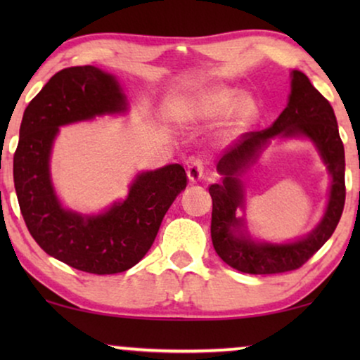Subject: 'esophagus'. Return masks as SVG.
<instances>
[{"label":"esophagus","mask_w":360,"mask_h":360,"mask_svg":"<svg viewBox=\"0 0 360 360\" xmlns=\"http://www.w3.org/2000/svg\"><path fill=\"white\" fill-rule=\"evenodd\" d=\"M205 160L200 159V157H196V159H191L190 164H188V170H186V175H188V180L190 181H200L203 179L205 175Z\"/></svg>","instance_id":"34e87169"}]
</instances>
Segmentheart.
I'll use <instances>...</instances> for the list:
<instances>
[{"instance_id":"b5f03b06","label":"heart","mask_w":360,"mask_h":360,"mask_svg":"<svg viewBox=\"0 0 360 360\" xmlns=\"http://www.w3.org/2000/svg\"><path fill=\"white\" fill-rule=\"evenodd\" d=\"M238 103V93L229 88H216L201 95H196L190 100H184L172 108L170 116L179 122H198L214 120L224 112H228ZM255 111V105L250 98L239 101L236 110V120L239 124L248 122Z\"/></svg>"}]
</instances>
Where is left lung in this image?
Returning a JSON list of instances; mask_svg holds the SVG:
<instances>
[{
	"label": "left lung",
	"mask_w": 360,
	"mask_h": 360,
	"mask_svg": "<svg viewBox=\"0 0 360 360\" xmlns=\"http://www.w3.org/2000/svg\"><path fill=\"white\" fill-rule=\"evenodd\" d=\"M275 136H308L317 146L332 175L330 201L322 223L307 238L287 245L255 243L243 231V220L235 216V210L243 205L240 174ZM344 170V146L333 106L304 73L293 70L288 105L277 121L264 131L245 132L218 162L223 181L210 186L213 198L211 239L216 254L244 274L269 275L300 269L331 238L341 219L346 201Z\"/></svg>",
	"instance_id": "8db88e82"
}]
</instances>
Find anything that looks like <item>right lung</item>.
Masks as SVG:
<instances>
[{"instance_id":"right-lung-1","label":"right lung","mask_w":360,"mask_h":360,"mask_svg":"<svg viewBox=\"0 0 360 360\" xmlns=\"http://www.w3.org/2000/svg\"><path fill=\"white\" fill-rule=\"evenodd\" d=\"M126 106L124 93L111 73L83 65L57 72L22 116L13 175L24 223L49 255L82 272L110 275L134 267L186 186L185 169L172 164L137 175L127 198L105 213L83 216L60 205L49 167L58 127L116 115Z\"/></svg>"}]
</instances>
